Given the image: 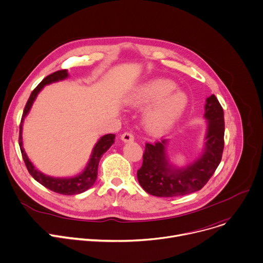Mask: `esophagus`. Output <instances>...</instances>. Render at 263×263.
<instances>
[{"label": "esophagus", "mask_w": 263, "mask_h": 263, "mask_svg": "<svg viewBox=\"0 0 263 263\" xmlns=\"http://www.w3.org/2000/svg\"><path fill=\"white\" fill-rule=\"evenodd\" d=\"M121 140L125 143H128V142H133L134 141V135L132 133H124L122 136H121Z\"/></svg>", "instance_id": "esophagus-1"}]
</instances>
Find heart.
<instances>
[{
	"instance_id": "obj_1",
	"label": "heart",
	"mask_w": 263,
	"mask_h": 263,
	"mask_svg": "<svg viewBox=\"0 0 263 263\" xmlns=\"http://www.w3.org/2000/svg\"><path fill=\"white\" fill-rule=\"evenodd\" d=\"M174 84L168 79H153L139 85L128 99L135 107L148 105L144 114V125L153 135L169 132L181 119L188 98L181 91H173Z\"/></svg>"
}]
</instances>
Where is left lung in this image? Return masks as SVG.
Masks as SVG:
<instances>
[{
  "mask_svg": "<svg viewBox=\"0 0 263 263\" xmlns=\"http://www.w3.org/2000/svg\"><path fill=\"white\" fill-rule=\"evenodd\" d=\"M207 133L202 154L186 167L173 166L167 157V140L145 145L143 164L137 172L141 187L160 197L186 195L200 190L218 167L223 152V109L214 95L206 99Z\"/></svg>",
  "mask_w": 263,
  "mask_h": 263,
  "instance_id": "left-lung-1",
  "label": "left lung"
}]
</instances>
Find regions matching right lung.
I'll return each instance as SVG.
<instances>
[{"instance_id": "add662e5", "label": "right lung", "mask_w": 263, "mask_h": 263, "mask_svg": "<svg viewBox=\"0 0 263 263\" xmlns=\"http://www.w3.org/2000/svg\"><path fill=\"white\" fill-rule=\"evenodd\" d=\"M68 76H69V74H68L67 70H61V71L54 72V73L48 75L46 78H44L42 80V82L32 91L30 97H29V99L26 103L24 111H23V117H22L21 124H20L18 144H20L22 157L26 164V167H27L29 173L31 174L32 178L35 181H37L43 186H45L46 188H48L56 193L65 194V195H74V194H79V193L86 191L87 189H90L95 184L96 179H97V173H98L99 161H100L102 155L104 153H106L107 149L114 144L115 135L108 134V135L101 137L98 140V142L95 144V146L93 148L91 158H90L89 163H87L86 167L80 174H78V176L73 177V178H53V177L46 176V174H44L43 172L35 169V167L30 162V160L28 159V157L25 153V149L23 147V139H22V129H23V122H24L25 117L28 115L29 110H30L34 100L36 99V96L43 90V87L52 82L64 80Z\"/></svg>"}]
</instances>
